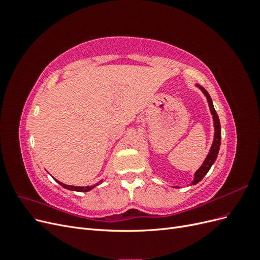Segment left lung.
I'll return each instance as SVG.
<instances>
[{"label": "left lung", "instance_id": "left-lung-1", "mask_svg": "<svg viewBox=\"0 0 260 260\" xmlns=\"http://www.w3.org/2000/svg\"><path fill=\"white\" fill-rule=\"evenodd\" d=\"M199 88L202 90V92L205 94V96L207 99V102L209 104V108H210V113L212 115V119H214V125H215V137H214V142H212V145L210 147V151L206 157V159L204 160L203 165L201 166V168L195 172L194 175V180L192 181V184H196L199 183L200 181L206 176L207 172L209 171L210 167L212 166V164L215 162L218 153H219V148H220V143H221V127H220V121H219V117L215 111L214 105H212V101L211 98L208 94V92L201 86L200 84H196Z\"/></svg>", "mask_w": 260, "mask_h": 260}]
</instances>
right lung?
<instances>
[{
	"mask_svg": "<svg viewBox=\"0 0 260 260\" xmlns=\"http://www.w3.org/2000/svg\"><path fill=\"white\" fill-rule=\"evenodd\" d=\"M55 181H56V182H58L62 187L68 188V190H72V191H77V192H88V191L92 190L94 186L98 185V184H94L92 186H74V185H67V184L61 183V182H59V181H57L56 179H55Z\"/></svg>",
	"mask_w": 260,
	"mask_h": 260,
	"instance_id": "right-lung-1",
	"label": "right lung"
}]
</instances>
